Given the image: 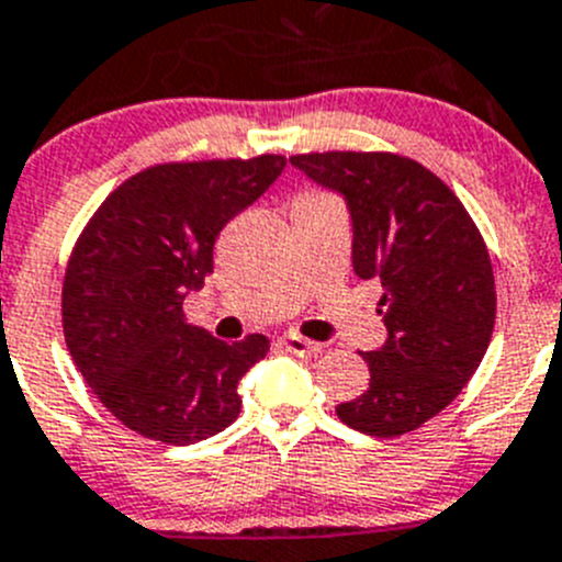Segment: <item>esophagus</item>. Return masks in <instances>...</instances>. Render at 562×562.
<instances>
[{"mask_svg":"<svg viewBox=\"0 0 562 562\" xmlns=\"http://www.w3.org/2000/svg\"><path fill=\"white\" fill-rule=\"evenodd\" d=\"M280 344L285 346L288 352L293 355H302V358H313V355H322L324 346L316 344V340H307L302 335H282Z\"/></svg>","mask_w":562,"mask_h":562,"instance_id":"34e87169","label":"esophagus"}]
</instances>
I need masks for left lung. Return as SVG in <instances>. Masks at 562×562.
Masks as SVG:
<instances>
[{
    "label": "left lung",
    "instance_id": "1",
    "mask_svg": "<svg viewBox=\"0 0 562 562\" xmlns=\"http://www.w3.org/2000/svg\"><path fill=\"white\" fill-rule=\"evenodd\" d=\"M291 166L346 199L355 274L382 282L387 340L363 355L369 387L335 413L376 438L411 432L452 405L485 358L496 322L485 240L452 188L411 157L313 151Z\"/></svg>",
    "mask_w": 562,
    "mask_h": 562
}]
</instances>
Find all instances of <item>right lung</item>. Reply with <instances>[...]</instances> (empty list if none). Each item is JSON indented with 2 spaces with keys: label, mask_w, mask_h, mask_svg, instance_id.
Here are the masks:
<instances>
[{
  "label": "right lung",
  "mask_w": 562,
  "mask_h": 562,
  "mask_svg": "<svg viewBox=\"0 0 562 562\" xmlns=\"http://www.w3.org/2000/svg\"><path fill=\"white\" fill-rule=\"evenodd\" d=\"M282 155L160 162L115 188L77 238L63 335L97 400L124 427L188 447L238 418V380L269 352L191 327L182 302L213 271L218 233L269 191Z\"/></svg>",
  "instance_id": "obj_1"
}]
</instances>
